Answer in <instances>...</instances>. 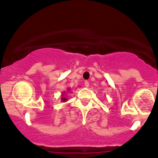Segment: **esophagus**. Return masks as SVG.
<instances>
[{
	"label": "esophagus",
	"mask_w": 158,
	"mask_h": 158,
	"mask_svg": "<svg viewBox=\"0 0 158 158\" xmlns=\"http://www.w3.org/2000/svg\"><path fill=\"white\" fill-rule=\"evenodd\" d=\"M84 84H85V87L88 88L89 86V83L88 81H85V83Z\"/></svg>",
	"instance_id": "esophagus-1"
}]
</instances>
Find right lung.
<instances>
[{
    "mask_svg": "<svg viewBox=\"0 0 158 158\" xmlns=\"http://www.w3.org/2000/svg\"><path fill=\"white\" fill-rule=\"evenodd\" d=\"M70 91V88H68V89H67V92L66 93H68V92H69ZM71 93V92H70ZM62 97H61V100H62V102H66L67 100H68V99L66 98V97H65V92H63V93H62Z\"/></svg>",
    "mask_w": 158,
    "mask_h": 158,
    "instance_id": "obj_1",
    "label": "right lung"
}]
</instances>
